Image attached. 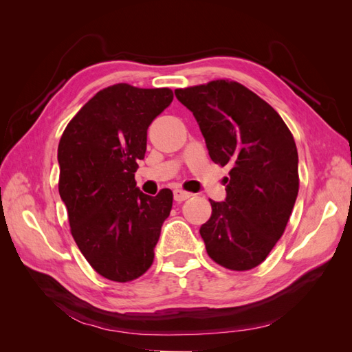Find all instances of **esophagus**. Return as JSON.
<instances>
[{
    "mask_svg": "<svg viewBox=\"0 0 352 352\" xmlns=\"http://www.w3.org/2000/svg\"><path fill=\"white\" fill-rule=\"evenodd\" d=\"M190 197H192V194L186 192V190H184V189H175V201H177V202L185 201V199H188Z\"/></svg>",
    "mask_w": 352,
    "mask_h": 352,
    "instance_id": "esophagus-1",
    "label": "esophagus"
}]
</instances>
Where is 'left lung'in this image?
I'll use <instances>...</instances> for the list:
<instances>
[{
    "instance_id": "8db88e82",
    "label": "left lung",
    "mask_w": 352,
    "mask_h": 352,
    "mask_svg": "<svg viewBox=\"0 0 352 352\" xmlns=\"http://www.w3.org/2000/svg\"><path fill=\"white\" fill-rule=\"evenodd\" d=\"M212 162L230 166L226 201L210 199L201 226L207 254L235 272L260 265L283 235L300 189L298 151L289 127L270 104L229 79L180 88Z\"/></svg>"
}]
</instances>
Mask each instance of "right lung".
Here are the masks:
<instances>
[{
    "instance_id": "add662e5",
    "label": "right lung",
    "mask_w": 352,
    "mask_h": 352,
    "mask_svg": "<svg viewBox=\"0 0 352 352\" xmlns=\"http://www.w3.org/2000/svg\"><path fill=\"white\" fill-rule=\"evenodd\" d=\"M173 101L168 88L116 83L104 88L69 122L58 144V192L72 236L91 267L113 282H131L154 261L173 192L155 197L136 188L146 131Z\"/></svg>"
}]
</instances>
